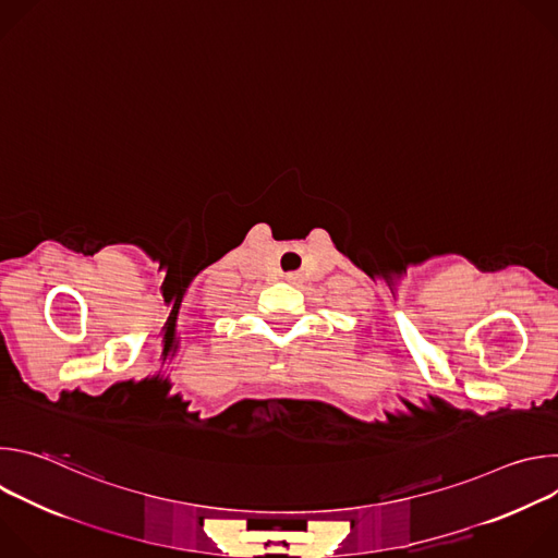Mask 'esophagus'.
I'll list each match as a JSON object with an SVG mask.
<instances>
[{"mask_svg":"<svg viewBox=\"0 0 558 558\" xmlns=\"http://www.w3.org/2000/svg\"><path fill=\"white\" fill-rule=\"evenodd\" d=\"M284 280H287V282H298V280H300V276L291 271V274H287V276H284Z\"/></svg>","mask_w":558,"mask_h":558,"instance_id":"esophagus-1","label":"esophagus"}]
</instances>
